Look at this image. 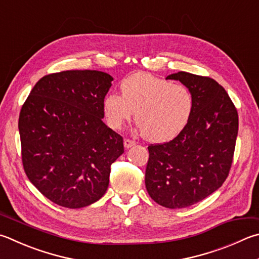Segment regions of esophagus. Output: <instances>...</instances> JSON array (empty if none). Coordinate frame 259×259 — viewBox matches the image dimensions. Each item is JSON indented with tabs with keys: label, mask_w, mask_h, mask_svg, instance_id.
Here are the masks:
<instances>
[{
	"label": "esophagus",
	"mask_w": 259,
	"mask_h": 259,
	"mask_svg": "<svg viewBox=\"0 0 259 259\" xmlns=\"http://www.w3.org/2000/svg\"><path fill=\"white\" fill-rule=\"evenodd\" d=\"M123 145H124V148L128 149L130 147H133V146H135L136 142H134V140H130V139H124Z\"/></svg>",
	"instance_id": "obj_1"
}]
</instances>
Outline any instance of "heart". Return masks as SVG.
Listing matches in <instances>:
<instances>
[{"label":"heart","mask_w":259,"mask_h":259,"mask_svg":"<svg viewBox=\"0 0 259 259\" xmlns=\"http://www.w3.org/2000/svg\"><path fill=\"white\" fill-rule=\"evenodd\" d=\"M120 88L121 95L111 93L103 100V112L112 129H121L136 112L143 137L159 144L176 138L189 123L194 98L183 84L136 73L123 79Z\"/></svg>","instance_id":"b5f03b06"}]
</instances>
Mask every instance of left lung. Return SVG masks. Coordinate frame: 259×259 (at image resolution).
I'll list each match as a JSON object with an SVG mask.
<instances>
[{
    "instance_id": "obj_1",
    "label": "left lung",
    "mask_w": 259,
    "mask_h": 259,
    "mask_svg": "<svg viewBox=\"0 0 259 259\" xmlns=\"http://www.w3.org/2000/svg\"><path fill=\"white\" fill-rule=\"evenodd\" d=\"M179 80L194 98L189 123L168 143L150 145L145 173L149 196L166 208H185L223 185L232 164L238 112L225 89L208 77L180 71Z\"/></svg>"
}]
</instances>
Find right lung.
Segmentation results:
<instances>
[{
    "instance_id": "add662e5",
    "label": "right lung",
    "mask_w": 259,
    "mask_h": 259,
    "mask_svg": "<svg viewBox=\"0 0 259 259\" xmlns=\"http://www.w3.org/2000/svg\"><path fill=\"white\" fill-rule=\"evenodd\" d=\"M113 77L70 70L39 79L19 116L21 156L29 181L67 208L101 199L123 139L104 122L103 100Z\"/></svg>"
}]
</instances>
